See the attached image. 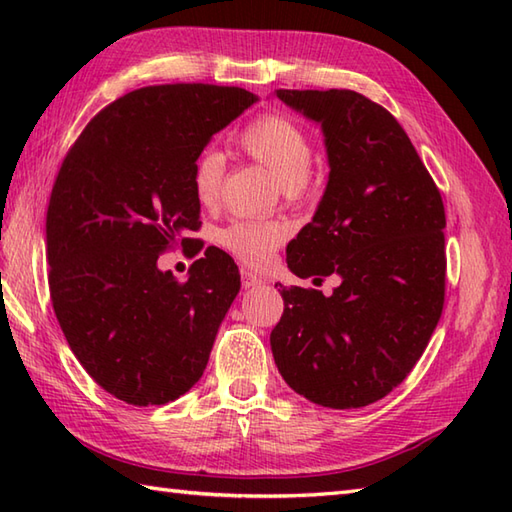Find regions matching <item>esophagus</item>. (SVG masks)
Wrapping results in <instances>:
<instances>
[{"label": "esophagus", "mask_w": 512, "mask_h": 512, "mask_svg": "<svg viewBox=\"0 0 512 512\" xmlns=\"http://www.w3.org/2000/svg\"><path fill=\"white\" fill-rule=\"evenodd\" d=\"M262 284V277H257L253 270H246V268H242V286L244 288H255V286H259Z\"/></svg>", "instance_id": "34e87169"}]
</instances>
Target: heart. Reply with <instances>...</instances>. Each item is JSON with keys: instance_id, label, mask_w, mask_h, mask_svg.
I'll list each match as a JSON object with an SVG mask.
<instances>
[{"instance_id": "heart-1", "label": "heart", "mask_w": 512, "mask_h": 512, "mask_svg": "<svg viewBox=\"0 0 512 512\" xmlns=\"http://www.w3.org/2000/svg\"><path fill=\"white\" fill-rule=\"evenodd\" d=\"M246 156L259 162L286 191H297L308 182L314 151L308 134L281 114H264L250 123L237 138ZM224 156L206 149L195 160L191 184L195 200L213 206L220 198ZM286 239V228L270 222H235L220 235L222 246L248 266H264L273 250Z\"/></svg>"}]
</instances>
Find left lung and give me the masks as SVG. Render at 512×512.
Here are the masks:
<instances>
[{
	"label": "left lung",
	"mask_w": 512,
	"mask_h": 512,
	"mask_svg": "<svg viewBox=\"0 0 512 512\" xmlns=\"http://www.w3.org/2000/svg\"><path fill=\"white\" fill-rule=\"evenodd\" d=\"M319 123L328 187L312 222L286 248L297 277L336 273L341 286L284 288L270 332L286 383L321 407L358 409L385 398L418 363L444 306L442 195L385 107L352 90H277Z\"/></svg>",
	"instance_id": "1"
}]
</instances>
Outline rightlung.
<instances>
[{"instance_id":"right-lung-1","label":"right lung","mask_w":512,"mask_h":512,"mask_svg":"<svg viewBox=\"0 0 512 512\" xmlns=\"http://www.w3.org/2000/svg\"><path fill=\"white\" fill-rule=\"evenodd\" d=\"M255 101L248 90L204 83L134 90L85 125L54 180L52 308L85 372L127 405L187 394L237 297L239 273L224 250L206 248L187 281L162 273L158 257L195 242V160Z\"/></svg>"}]
</instances>
